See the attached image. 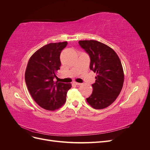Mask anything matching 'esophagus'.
Returning <instances> with one entry per match:
<instances>
[{
    "mask_svg": "<svg viewBox=\"0 0 150 150\" xmlns=\"http://www.w3.org/2000/svg\"><path fill=\"white\" fill-rule=\"evenodd\" d=\"M74 84H76V85H78V86H80V85H81V83H76V82H74L73 83Z\"/></svg>",
    "mask_w": 150,
    "mask_h": 150,
    "instance_id": "obj_1",
    "label": "esophagus"
}]
</instances>
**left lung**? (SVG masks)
I'll return each instance as SVG.
<instances>
[{"instance_id": "8db88e82", "label": "left lung", "mask_w": 150, "mask_h": 150, "mask_svg": "<svg viewBox=\"0 0 150 150\" xmlns=\"http://www.w3.org/2000/svg\"><path fill=\"white\" fill-rule=\"evenodd\" d=\"M79 44L90 57V69L98 74L86 100L94 109H104L116 100L123 86L121 61L114 50L97 40H79Z\"/></svg>"}]
</instances>
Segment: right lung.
<instances>
[{
  "mask_svg": "<svg viewBox=\"0 0 150 150\" xmlns=\"http://www.w3.org/2000/svg\"><path fill=\"white\" fill-rule=\"evenodd\" d=\"M67 42L50 43L38 50L30 58L25 73L27 87L39 106L49 111L61 107L66 101L71 83L55 82L60 69V54Z\"/></svg>",
  "mask_w": 150,
  "mask_h": 150,
  "instance_id": "add662e5",
  "label": "right lung"
}]
</instances>
